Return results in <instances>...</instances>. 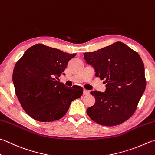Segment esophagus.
<instances>
[{"instance_id": "esophagus-1", "label": "esophagus", "mask_w": 155, "mask_h": 155, "mask_svg": "<svg viewBox=\"0 0 155 155\" xmlns=\"http://www.w3.org/2000/svg\"><path fill=\"white\" fill-rule=\"evenodd\" d=\"M89 90H86V89H84V92H83V94L84 95H87L89 94Z\"/></svg>"}]
</instances>
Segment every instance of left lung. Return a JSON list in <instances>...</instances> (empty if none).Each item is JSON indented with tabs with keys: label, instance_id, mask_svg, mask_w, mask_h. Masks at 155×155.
Segmentation results:
<instances>
[{
	"label": "left lung",
	"instance_id": "8db88e82",
	"mask_svg": "<svg viewBox=\"0 0 155 155\" xmlns=\"http://www.w3.org/2000/svg\"><path fill=\"white\" fill-rule=\"evenodd\" d=\"M96 77L104 80V92L92 91L95 103L87 109L92 121L105 126L124 123L132 116L146 88L144 66L138 52L116 42L84 53Z\"/></svg>",
	"mask_w": 155,
	"mask_h": 155
}]
</instances>
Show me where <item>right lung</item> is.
<instances>
[{
  "mask_svg": "<svg viewBox=\"0 0 155 155\" xmlns=\"http://www.w3.org/2000/svg\"><path fill=\"white\" fill-rule=\"evenodd\" d=\"M76 54H68L42 44L29 48L13 69V81L23 109L34 120L51 122L65 115L83 88L67 87L59 77Z\"/></svg>",
  "mask_w": 155,
  "mask_h": 155,
  "instance_id": "right-lung-1",
  "label": "right lung"
}]
</instances>
